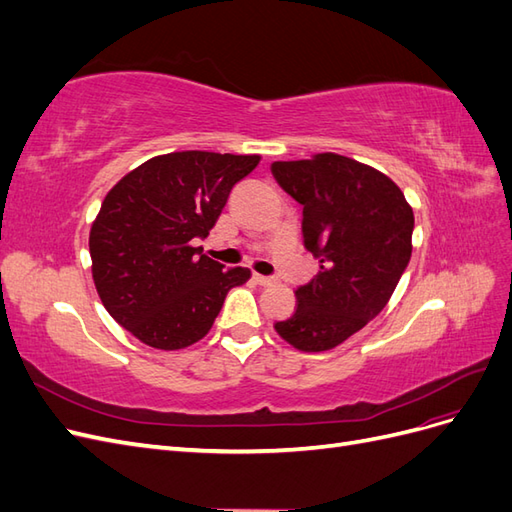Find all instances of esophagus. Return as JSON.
Listing matches in <instances>:
<instances>
[{"label": "esophagus", "mask_w": 512, "mask_h": 512, "mask_svg": "<svg viewBox=\"0 0 512 512\" xmlns=\"http://www.w3.org/2000/svg\"><path fill=\"white\" fill-rule=\"evenodd\" d=\"M254 282L260 284V286H271L275 280L269 275H260V273H254Z\"/></svg>", "instance_id": "34e87169"}]
</instances>
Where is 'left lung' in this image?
Wrapping results in <instances>:
<instances>
[{"instance_id":"obj_1","label":"left lung","mask_w":512,"mask_h":512,"mask_svg":"<svg viewBox=\"0 0 512 512\" xmlns=\"http://www.w3.org/2000/svg\"><path fill=\"white\" fill-rule=\"evenodd\" d=\"M271 173L303 205V243L320 260L275 331L303 352L331 350L389 303L412 254V207L380 170L337 153L273 162Z\"/></svg>"}]
</instances>
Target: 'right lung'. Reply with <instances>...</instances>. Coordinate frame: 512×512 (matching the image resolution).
Instances as JSON below:
<instances>
[{"label":"right lung","instance_id":"obj_1","mask_svg":"<svg viewBox=\"0 0 512 512\" xmlns=\"http://www.w3.org/2000/svg\"><path fill=\"white\" fill-rule=\"evenodd\" d=\"M260 156L175 151L151 158L106 194L89 232L96 290L121 327L158 350L196 344L230 288L250 280L194 247Z\"/></svg>","mask_w":512,"mask_h":512}]
</instances>
